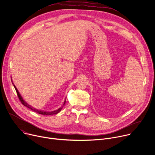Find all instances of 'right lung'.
Wrapping results in <instances>:
<instances>
[{"label":"right lung","instance_id":"1","mask_svg":"<svg viewBox=\"0 0 155 155\" xmlns=\"http://www.w3.org/2000/svg\"><path fill=\"white\" fill-rule=\"evenodd\" d=\"M12 84H13V85H14L13 82H12ZM14 88H15V90H16V92H17V94L18 97L20 101H21L22 104L24 106H25L26 107H27L28 108H29V109H30V110H32V111H35V112H36V113H39V114L44 115H51L57 114V113H59V112L61 111V110L62 109L64 105H65V104L66 101H65H65H64V102L63 106L61 107H60V108H59L58 110H54V111H42V110H37V109L34 108L32 107H31L30 105H29L27 104V103H26V102L24 100V99L22 98V97H21V95H20V93L18 92V91L17 88H16V87H15L14 85Z\"/></svg>","mask_w":155,"mask_h":155}]
</instances>
